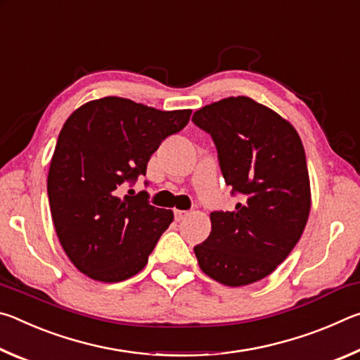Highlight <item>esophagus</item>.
I'll return each mask as SVG.
<instances>
[{
	"mask_svg": "<svg viewBox=\"0 0 360 360\" xmlns=\"http://www.w3.org/2000/svg\"><path fill=\"white\" fill-rule=\"evenodd\" d=\"M188 216V211H181V210H176L174 211V219H176V222H181V221H184V219Z\"/></svg>",
	"mask_w": 360,
	"mask_h": 360,
	"instance_id": "obj_1",
	"label": "esophagus"
}]
</instances>
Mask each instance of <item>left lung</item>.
Segmentation results:
<instances>
[{
  "label": "left lung",
  "mask_w": 360,
  "mask_h": 360,
  "mask_svg": "<svg viewBox=\"0 0 360 360\" xmlns=\"http://www.w3.org/2000/svg\"><path fill=\"white\" fill-rule=\"evenodd\" d=\"M192 122L211 135L233 211L211 212V233L193 248L210 278L231 288L270 275L308 221L311 195L302 139L281 115L248 96L198 109Z\"/></svg>",
  "instance_id": "left-lung-1"
}]
</instances>
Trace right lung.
Returning <instances> with one entry per match:
<instances>
[{
	"instance_id": "1",
	"label": "right lung",
	"mask_w": 360,
	"mask_h": 360,
	"mask_svg": "<svg viewBox=\"0 0 360 360\" xmlns=\"http://www.w3.org/2000/svg\"><path fill=\"white\" fill-rule=\"evenodd\" d=\"M191 114L105 96L85 103L65 122L47 195L62 248L84 275L119 283L148 264L173 211L152 206L146 191L122 195V187L146 176L150 155L184 129Z\"/></svg>"
}]
</instances>
